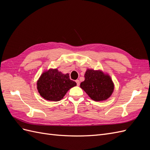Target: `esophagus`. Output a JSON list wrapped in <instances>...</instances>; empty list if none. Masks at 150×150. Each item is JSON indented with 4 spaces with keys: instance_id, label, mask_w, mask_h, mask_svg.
I'll return each mask as SVG.
<instances>
[{
    "instance_id": "esophagus-1",
    "label": "esophagus",
    "mask_w": 150,
    "mask_h": 150,
    "mask_svg": "<svg viewBox=\"0 0 150 150\" xmlns=\"http://www.w3.org/2000/svg\"><path fill=\"white\" fill-rule=\"evenodd\" d=\"M76 83H77V86H79V84H80V81H79V80L77 79V80L76 81Z\"/></svg>"
}]
</instances>
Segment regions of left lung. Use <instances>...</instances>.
Instances as JSON below:
<instances>
[{
  "mask_svg": "<svg viewBox=\"0 0 150 150\" xmlns=\"http://www.w3.org/2000/svg\"><path fill=\"white\" fill-rule=\"evenodd\" d=\"M85 79L80 87L93 100L101 101L110 98L114 91V83L111 77L100 70L88 69L84 74Z\"/></svg>",
  "mask_w": 150,
  "mask_h": 150,
  "instance_id": "obj_1",
  "label": "left lung"
}]
</instances>
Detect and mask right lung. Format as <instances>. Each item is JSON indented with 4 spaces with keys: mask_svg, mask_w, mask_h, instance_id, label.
<instances>
[{
    "mask_svg": "<svg viewBox=\"0 0 150 150\" xmlns=\"http://www.w3.org/2000/svg\"><path fill=\"white\" fill-rule=\"evenodd\" d=\"M76 83L70 79L69 74H62L57 69L44 71L37 82V89L44 99L51 101L61 100Z\"/></svg>",
    "mask_w": 150,
    "mask_h": 150,
    "instance_id": "right-lung-1",
    "label": "right lung"
}]
</instances>
